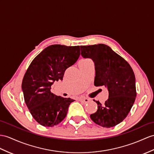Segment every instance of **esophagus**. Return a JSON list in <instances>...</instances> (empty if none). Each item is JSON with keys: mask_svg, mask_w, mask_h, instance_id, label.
<instances>
[{"mask_svg": "<svg viewBox=\"0 0 154 154\" xmlns=\"http://www.w3.org/2000/svg\"><path fill=\"white\" fill-rule=\"evenodd\" d=\"M79 100L80 101V102H82V103H87L89 102V99H88L87 98H80Z\"/></svg>", "mask_w": 154, "mask_h": 154, "instance_id": "obj_1", "label": "esophagus"}]
</instances>
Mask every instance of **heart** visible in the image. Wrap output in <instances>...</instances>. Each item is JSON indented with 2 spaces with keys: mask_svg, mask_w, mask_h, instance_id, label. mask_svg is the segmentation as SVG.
<instances>
[{
  "mask_svg": "<svg viewBox=\"0 0 154 154\" xmlns=\"http://www.w3.org/2000/svg\"><path fill=\"white\" fill-rule=\"evenodd\" d=\"M88 60H90V59H82L81 60V61L80 62H83V61H88Z\"/></svg>",
  "mask_w": 154,
  "mask_h": 154,
  "instance_id": "heart-1",
  "label": "heart"
}]
</instances>
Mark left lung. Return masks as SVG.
<instances>
[{
  "label": "left lung",
  "instance_id": "obj_1",
  "mask_svg": "<svg viewBox=\"0 0 154 154\" xmlns=\"http://www.w3.org/2000/svg\"><path fill=\"white\" fill-rule=\"evenodd\" d=\"M81 55L95 63L94 85L105 86L108 99L90 118L96 124L110 128L121 123L128 115L137 97L135 76L127 61L105 44L81 46ZM95 101V100H94Z\"/></svg>",
  "mask_w": 154,
  "mask_h": 154
}]
</instances>
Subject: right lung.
Instances as JSON below:
<instances>
[{
	"label": "right lung",
	"instance_id": "1",
	"mask_svg": "<svg viewBox=\"0 0 154 154\" xmlns=\"http://www.w3.org/2000/svg\"><path fill=\"white\" fill-rule=\"evenodd\" d=\"M80 55L79 46L51 45L29 66L21 88L30 113L41 125L55 126L66 117L74 100L54 95L51 86L54 82L63 80L66 69L76 62Z\"/></svg>",
	"mask_w": 154,
	"mask_h": 154
}]
</instances>
